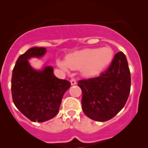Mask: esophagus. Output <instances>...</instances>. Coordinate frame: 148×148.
<instances>
[{"label":"esophagus","instance_id":"esophagus-1","mask_svg":"<svg viewBox=\"0 0 148 148\" xmlns=\"http://www.w3.org/2000/svg\"><path fill=\"white\" fill-rule=\"evenodd\" d=\"M70 83H71V85H75V84H76V81H75V79H74V78H71Z\"/></svg>","mask_w":148,"mask_h":148}]
</instances>
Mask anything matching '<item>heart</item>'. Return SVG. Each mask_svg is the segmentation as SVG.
I'll use <instances>...</instances> for the list:
<instances>
[{
	"label": "heart",
	"mask_w": 148,
	"mask_h": 148,
	"mask_svg": "<svg viewBox=\"0 0 148 148\" xmlns=\"http://www.w3.org/2000/svg\"><path fill=\"white\" fill-rule=\"evenodd\" d=\"M114 52L110 47L90 48L69 55L65 62L58 61L63 70H80L86 76H94L108 67L113 59Z\"/></svg>",
	"instance_id": "1"
}]
</instances>
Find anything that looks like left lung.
<instances>
[{
	"mask_svg": "<svg viewBox=\"0 0 148 148\" xmlns=\"http://www.w3.org/2000/svg\"><path fill=\"white\" fill-rule=\"evenodd\" d=\"M130 69L122 52L115 55L108 70L95 78L80 80L82 110L87 117L106 121L120 112L130 91Z\"/></svg>",
	"mask_w": 148,
	"mask_h": 148,
	"instance_id": "obj_1",
	"label": "left lung"
}]
</instances>
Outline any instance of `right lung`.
I'll use <instances>...</instances> for the list:
<instances>
[{
  "label": "right lung",
  "mask_w": 148,
  "mask_h": 148,
  "mask_svg": "<svg viewBox=\"0 0 148 148\" xmlns=\"http://www.w3.org/2000/svg\"><path fill=\"white\" fill-rule=\"evenodd\" d=\"M45 47H32L18 57L12 75L13 102L32 121L44 122L54 118L59 111L63 95L70 87V82L53 74V67L35 70L29 59L45 55Z\"/></svg>",
  "instance_id": "add662e5"
}]
</instances>
